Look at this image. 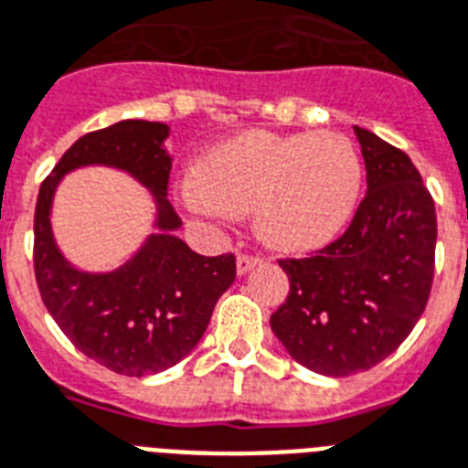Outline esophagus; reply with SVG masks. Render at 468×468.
Returning a JSON list of instances; mask_svg holds the SVG:
<instances>
[{
    "label": "esophagus",
    "instance_id": "esophagus-1",
    "mask_svg": "<svg viewBox=\"0 0 468 468\" xmlns=\"http://www.w3.org/2000/svg\"><path fill=\"white\" fill-rule=\"evenodd\" d=\"M261 261V257H254V254H238V273H247L250 269H254Z\"/></svg>",
    "mask_w": 468,
    "mask_h": 468
}]
</instances>
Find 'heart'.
<instances>
[{
  "mask_svg": "<svg viewBox=\"0 0 468 468\" xmlns=\"http://www.w3.org/2000/svg\"><path fill=\"white\" fill-rule=\"evenodd\" d=\"M360 158L334 132H252L223 144L182 187L195 214H250L267 242L286 250L314 247L336 235L360 189Z\"/></svg>",
  "mask_w": 468,
  "mask_h": 468,
  "instance_id": "obj_1",
  "label": "heart"
}]
</instances>
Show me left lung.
<instances>
[{"mask_svg":"<svg viewBox=\"0 0 468 468\" xmlns=\"http://www.w3.org/2000/svg\"><path fill=\"white\" fill-rule=\"evenodd\" d=\"M367 195L353 221L317 252L279 260L286 303L271 332L300 366L348 378L392 356L420 320L432 288L438 216L411 158L356 127Z\"/></svg>","mask_w":468,"mask_h":468,"instance_id":"8db88e82","label":"left lung"}]
</instances>
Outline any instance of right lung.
<instances>
[{"label": "right lung", "instance_id": "obj_1", "mask_svg": "<svg viewBox=\"0 0 468 468\" xmlns=\"http://www.w3.org/2000/svg\"><path fill=\"white\" fill-rule=\"evenodd\" d=\"M168 124L124 120L83 134L40 185L33 269L40 298L71 344L108 370L144 378L180 363L207 332L216 303L235 281V254L201 257L173 230L180 216L168 199ZM115 165L156 195L162 233L110 274H83L58 254L48 228L56 182L81 165Z\"/></svg>", "mask_w": 468, "mask_h": 468}]
</instances>
